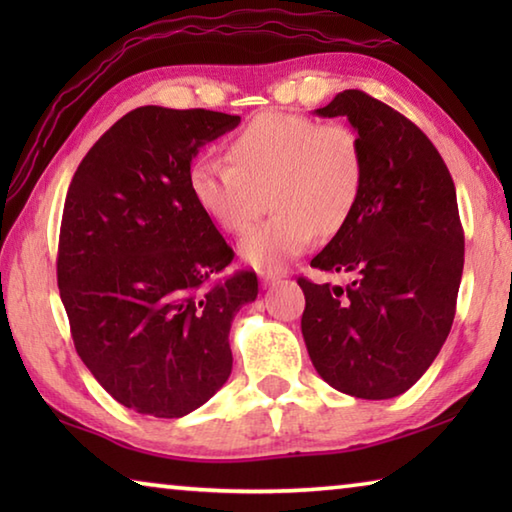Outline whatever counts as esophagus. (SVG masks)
<instances>
[{
  "mask_svg": "<svg viewBox=\"0 0 512 512\" xmlns=\"http://www.w3.org/2000/svg\"><path fill=\"white\" fill-rule=\"evenodd\" d=\"M284 277L282 271H262L259 273V282L264 284V287H271V284H277Z\"/></svg>",
  "mask_w": 512,
  "mask_h": 512,
  "instance_id": "obj_1",
  "label": "esophagus"
}]
</instances>
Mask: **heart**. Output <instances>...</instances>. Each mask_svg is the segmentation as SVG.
I'll use <instances>...</instances> for the list:
<instances>
[{
    "label": "heart",
    "instance_id": "heart-1",
    "mask_svg": "<svg viewBox=\"0 0 512 512\" xmlns=\"http://www.w3.org/2000/svg\"><path fill=\"white\" fill-rule=\"evenodd\" d=\"M228 155L230 162L198 158L189 187L198 207L232 235L246 232L271 201L275 214L239 246L262 271L305 253L318 232H339L366 185L361 137L341 121L262 112L230 142Z\"/></svg>",
    "mask_w": 512,
    "mask_h": 512
}]
</instances>
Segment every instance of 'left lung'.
Masks as SVG:
<instances>
[{
    "mask_svg": "<svg viewBox=\"0 0 512 512\" xmlns=\"http://www.w3.org/2000/svg\"><path fill=\"white\" fill-rule=\"evenodd\" d=\"M314 112L348 117L366 155V185L350 221L311 259L352 282L298 280L302 336L329 386L391 400L427 372L454 323L465 248L454 180L429 137L366 92H339Z\"/></svg>",
    "mask_w": 512,
    "mask_h": 512,
    "instance_id": "obj_1",
    "label": "left lung"
}]
</instances>
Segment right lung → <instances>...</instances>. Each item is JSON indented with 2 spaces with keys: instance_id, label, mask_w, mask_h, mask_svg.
Wrapping results in <instances>:
<instances>
[{
  "instance_id": "add662e5",
  "label": "right lung",
  "mask_w": 512,
  "mask_h": 512,
  "mask_svg": "<svg viewBox=\"0 0 512 512\" xmlns=\"http://www.w3.org/2000/svg\"><path fill=\"white\" fill-rule=\"evenodd\" d=\"M212 110L142 106L99 137L67 189L58 289L74 348L126 409L183 418L232 370L230 325L257 298V275H212L232 262L194 201L198 149L239 126Z\"/></svg>"
}]
</instances>
